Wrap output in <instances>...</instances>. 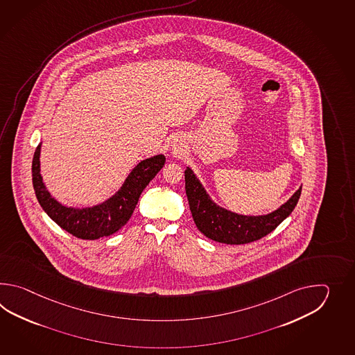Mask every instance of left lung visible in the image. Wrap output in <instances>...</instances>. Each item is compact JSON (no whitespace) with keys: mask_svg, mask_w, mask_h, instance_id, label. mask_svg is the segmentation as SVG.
Segmentation results:
<instances>
[{"mask_svg":"<svg viewBox=\"0 0 355 355\" xmlns=\"http://www.w3.org/2000/svg\"><path fill=\"white\" fill-rule=\"evenodd\" d=\"M185 191L193 219L204 236L220 243L243 245L260 240L279 226L295 209L302 187L277 211L265 216H243L219 207L189 167L185 170Z\"/></svg>","mask_w":355,"mask_h":355,"instance_id":"left-lung-1","label":"left lung"}]
</instances>
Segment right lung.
<instances>
[{"instance_id": "right-lung-1", "label": "right lung", "mask_w": 355, "mask_h": 355, "mask_svg": "<svg viewBox=\"0 0 355 355\" xmlns=\"http://www.w3.org/2000/svg\"><path fill=\"white\" fill-rule=\"evenodd\" d=\"M40 147L42 144L35 150L31 165L33 187L39 204L60 228L83 240H98L119 231L133 214L144 189L166 161L164 155L141 161L112 198L94 207L73 208L60 204L46 190L40 175Z\"/></svg>"}]
</instances>
